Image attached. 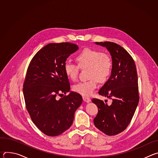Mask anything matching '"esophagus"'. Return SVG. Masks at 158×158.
Returning <instances> with one entry per match:
<instances>
[{"label": "esophagus", "mask_w": 158, "mask_h": 158, "mask_svg": "<svg viewBox=\"0 0 158 158\" xmlns=\"http://www.w3.org/2000/svg\"><path fill=\"white\" fill-rule=\"evenodd\" d=\"M82 99H83V101L85 102H91V99H90L89 98H86V97H82Z\"/></svg>", "instance_id": "34e87169"}]
</instances>
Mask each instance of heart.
<instances>
[{
    "mask_svg": "<svg viewBox=\"0 0 158 158\" xmlns=\"http://www.w3.org/2000/svg\"><path fill=\"white\" fill-rule=\"evenodd\" d=\"M76 59L81 68L89 67L88 77L91 79L75 84L73 87V91L83 96H90L97 88L98 80L104 82L110 75L112 69V59L106 53L85 48L77 55ZM64 71L67 77L72 81L77 78V65L66 62L64 65Z\"/></svg>",
    "mask_w": 158,
    "mask_h": 158,
    "instance_id": "b5f03b06",
    "label": "heart"
}]
</instances>
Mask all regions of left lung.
<instances>
[{
	"label": "left lung",
	"mask_w": 158,
	"mask_h": 158,
	"mask_svg": "<svg viewBox=\"0 0 158 158\" xmlns=\"http://www.w3.org/2000/svg\"><path fill=\"white\" fill-rule=\"evenodd\" d=\"M109 52L112 69L107 81L99 94L112 98L109 106L103 101L93 99L98 107L94 119L95 126L108 136L123 132L129 124L138 105V79L136 67L131 55L119 45L110 42H95Z\"/></svg>",
	"instance_id": "1"
}]
</instances>
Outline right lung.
<instances>
[{"label": "right lung", "mask_w": 158, "mask_h": 158, "mask_svg": "<svg viewBox=\"0 0 158 158\" xmlns=\"http://www.w3.org/2000/svg\"><path fill=\"white\" fill-rule=\"evenodd\" d=\"M79 49L69 42L46 45L34 56L27 69L23 93L26 106L35 125L49 136H56L72 125L82 96L70 91L60 100L57 96L70 91L64 71L65 61Z\"/></svg>", "instance_id": "1"}]
</instances>
